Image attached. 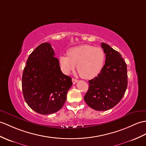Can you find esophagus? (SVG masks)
Wrapping results in <instances>:
<instances>
[{
  "instance_id": "esophagus-1",
  "label": "esophagus",
  "mask_w": 146,
  "mask_h": 146,
  "mask_svg": "<svg viewBox=\"0 0 146 146\" xmlns=\"http://www.w3.org/2000/svg\"><path fill=\"white\" fill-rule=\"evenodd\" d=\"M72 82L73 84H75L76 82H78V80L75 79V78H73L72 79Z\"/></svg>"
}]
</instances>
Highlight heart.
I'll list each match as a JSON object with an SVG mask.
<instances>
[{
	"instance_id": "heart-1",
	"label": "heart",
	"mask_w": 146,
	"mask_h": 146,
	"mask_svg": "<svg viewBox=\"0 0 146 146\" xmlns=\"http://www.w3.org/2000/svg\"><path fill=\"white\" fill-rule=\"evenodd\" d=\"M104 59V51L101 48L90 45H82L69 49L68 56H60L59 63L65 74H70L77 65L80 75L84 79H91L100 73Z\"/></svg>"
}]
</instances>
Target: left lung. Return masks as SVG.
<instances>
[{
	"label": "left lung",
	"instance_id": "8db88e82",
	"mask_svg": "<svg viewBox=\"0 0 146 146\" xmlns=\"http://www.w3.org/2000/svg\"><path fill=\"white\" fill-rule=\"evenodd\" d=\"M106 55L102 70L89 80V88L84 100L96 111L110 110L119 103L127 86V65L121 54L108 44L101 43Z\"/></svg>",
	"mask_w": 146,
	"mask_h": 146
}]
</instances>
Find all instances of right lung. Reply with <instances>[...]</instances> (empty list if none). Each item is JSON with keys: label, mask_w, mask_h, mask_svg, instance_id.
<instances>
[{"label": "right lung", "mask_w": 146, "mask_h": 146, "mask_svg": "<svg viewBox=\"0 0 146 146\" xmlns=\"http://www.w3.org/2000/svg\"><path fill=\"white\" fill-rule=\"evenodd\" d=\"M72 84L71 77L61 71L49 43L40 44L29 55L23 72L22 86L26 103L33 111L45 115L59 111Z\"/></svg>", "instance_id": "add662e5"}]
</instances>
